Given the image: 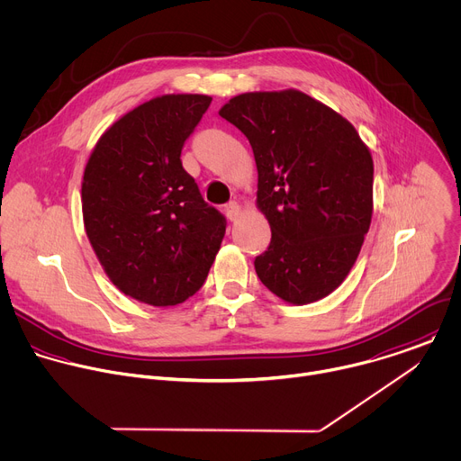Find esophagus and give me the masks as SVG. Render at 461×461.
Wrapping results in <instances>:
<instances>
[{
	"mask_svg": "<svg viewBox=\"0 0 461 461\" xmlns=\"http://www.w3.org/2000/svg\"><path fill=\"white\" fill-rule=\"evenodd\" d=\"M240 212H241V209H240V205H238L236 202H229V203L225 205V216H227L230 221H236L238 216H240Z\"/></svg>",
	"mask_w": 461,
	"mask_h": 461,
	"instance_id": "1",
	"label": "esophagus"
}]
</instances>
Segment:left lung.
Wrapping results in <instances>:
<instances>
[{
    "label": "left lung",
    "instance_id": "1",
    "mask_svg": "<svg viewBox=\"0 0 461 461\" xmlns=\"http://www.w3.org/2000/svg\"><path fill=\"white\" fill-rule=\"evenodd\" d=\"M220 115L250 142L258 205L272 230L254 259L292 304L333 292L351 270L373 211V160L355 128L297 90L243 94Z\"/></svg>",
    "mask_w": 461,
    "mask_h": 461
}]
</instances>
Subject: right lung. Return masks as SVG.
<instances>
[{
  "label": "right lung",
  "instance_id": "1",
  "mask_svg": "<svg viewBox=\"0 0 461 461\" xmlns=\"http://www.w3.org/2000/svg\"><path fill=\"white\" fill-rule=\"evenodd\" d=\"M211 101L164 95L140 104L99 139L85 169L90 243L113 285L153 306L196 294L225 236V216L180 158Z\"/></svg>",
  "mask_w": 461,
  "mask_h": 461
}]
</instances>
